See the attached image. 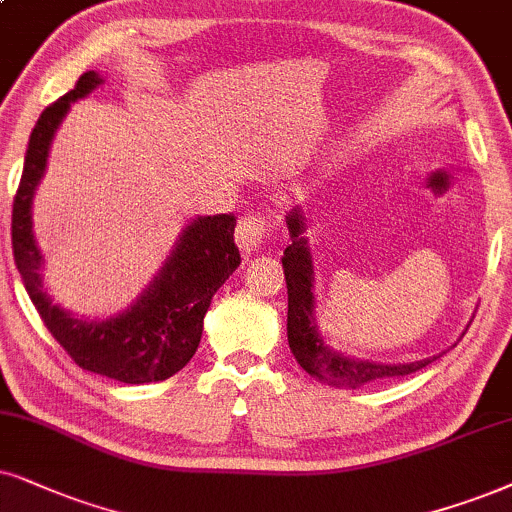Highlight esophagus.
<instances>
[{
	"mask_svg": "<svg viewBox=\"0 0 512 512\" xmlns=\"http://www.w3.org/2000/svg\"><path fill=\"white\" fill-rule=\"evenodd\" d=\"M267 236V222L260 215H245L238 219L236 226V245L243 252L257 250Z\"/></svg>",
	"mask_w": 512,
	"mask_h": 512,
	"instance_id": "obj_1",
	"label": "esophagus"
}]
</instances>
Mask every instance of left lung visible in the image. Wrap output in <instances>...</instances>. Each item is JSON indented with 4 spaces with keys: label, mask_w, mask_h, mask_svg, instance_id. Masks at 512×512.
I'll return each instance as SVG.
<instances>
[{
    "label": "left lung",
    "mask_w": 512,
    "mask_h": 512,
    "mask_svg": "<svg viewBox=\"0 0 512 512\" xmlns=\"http://www.w3.org/2000/svg\"><path fill=\"white\" fill-rule=\"evenodd\" d=\"M286 224L290 231V241H293L283 252V274H286L288 286V345L297 364L304 371L331 385L352 387L354 390V387L373 383V380L416 373L437 359L432 357L413 361V364L387 366L345 357V354L323 345L314 319V264L307 236H304V217L300 208L290 212Z\"/></svg>",
    "instance_id": "8db88e82"
}]
</instances>
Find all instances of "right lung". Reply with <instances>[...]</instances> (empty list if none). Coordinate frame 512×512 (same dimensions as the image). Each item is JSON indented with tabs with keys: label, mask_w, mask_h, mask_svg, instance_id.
<instances>
[{
	"label": "right lung",
	"mask_w": 512,
	"mask_h": 512,
	"mask_svg": "<svg viewBox=\"0 0 512 512\" xmlns=\"http://www.w3.org/2000/svg\"><path fill=\"white\" fill-rule=\"evenodd\" d=\"M101 82L94 70L80 75L66 96L44 108L32 129L11 212V245L32 304L77 366L129 385L158 383L181 371L196 354L212 295L241 264L234 243L236 217L229 212L193 219L146 293L113 319L82 321L51 302L40 276L42 255L32 236V196L47 167L51 139L70 103Z\"/></svg>",
	"instance_id": "obj_1"
}]
</instances>
